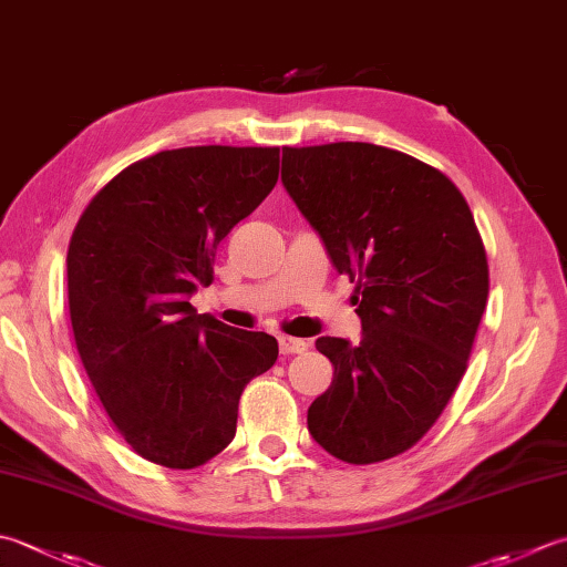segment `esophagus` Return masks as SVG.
Segmentation results:
<instances>
[{"label": "esophagus", "mask_w": 567, "mask_h": 567, "mask_svg": "<svg viewBox=\"0 0 567 567\" xmlns=\"http://www.w3.org/2000/svg\"><path fill=\"white\" fill-rule=\"evenodd\" d=\"M302 351H307V341L305 339L280 337V353H285V357H292V353H302Z\"/></svg>", "instance_id": "1"}]
</instances>
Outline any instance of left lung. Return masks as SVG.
Here are the masks:
<instances>
[{
    "label": "left lung",
    "instance_id": "1",
    "mask_svg": "<svg viewBox=\"0 0 567 567\" xmlns=\"http://www.w3.org/2000/svg\"><path fill=\"white\" fill-rule=\"evenodd\" d=\"M282 184L353 287L363 339H317L334 379L312 437L373 464L417 445L457 391L489 297L470 204L435 166L369 142L282 147Z\"/></svg>",
    "mask_w": 567,
    "mask_h": 567
}]
</instances>
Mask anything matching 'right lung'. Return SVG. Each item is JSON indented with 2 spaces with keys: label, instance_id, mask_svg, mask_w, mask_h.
Wrapping results in <instances>:
<instances>
[{
  "label": "right lung",
  "instance_id": "right-lung-1",
  "mask_svg": "<svg viewBox=\"0 0 567 567\" xmlns=\"http://www.w3.org/2000/svg\"><path fill=\"white\" fill-rule=\"evenodd\" d=\"M280 174V147L164 150L91 198L69 243L75 349L110 423L140 457L194 470L224 452L243 388L277 339L188 302L214 282L216 248Z\"/></svg>",
  "mask_w": 567,
  "mask_h": 567
}]
</instances>
